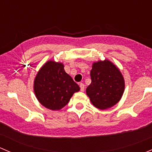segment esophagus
I'll use <instances>...</instances> for the list:
<instances>
[{"mask_svg":"<svg viewBox=\"0 0 152 152\" xmlns=\"http://www.w3.org/2000/svg\"><path fill=\"white\" fill-rule=\"evenodd\" d=\"M80 91H84V88H85V86L83 83H80Z\"/></svg>","mask_w":152,"mask_h":152,"instance_id":"34e87169","label":"esophagus"}]
</instances>
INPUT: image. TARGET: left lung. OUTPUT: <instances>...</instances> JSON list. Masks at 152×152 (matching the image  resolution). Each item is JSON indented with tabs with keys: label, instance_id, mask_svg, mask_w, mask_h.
I'll use <instances>...</instances> for the list:
<instances>
[{
	"label": "left lung",
	"instance_id": "obj_1",
	"mask_svg": "<svg viewBox=\"0 0 152 152\" xmlns=\"http://www.w3.org/2000/svg\"><path fill=\"white\" fill-rule=\"evenodd\" d=\"M91 83L86 94L92 104L104 110L115 105L122 96L124 80L119 69L110 61H98L91 70Z\"/></svg>",
	"mask_w": 152,
	"mask_h": 152
}]
</instances>
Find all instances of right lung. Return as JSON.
I'll return each instance as SVG.
<instances>
[{"instance_id":"right-lung-1","label":"right lung","mask_w":152,"mask_h":152,"mask_svg":"<svg viewBox=\"0 0 152 152\" xmlns=\"http://www.w3.org/2000/svg\"><path fill=\"white\" fill-rule=\"evenodd\" d=\"M64 65L53 61L47 62L34 80L36 96L43 106L52 110L66 105L80 87L64 69Z\"/></svg>"}]
</instances>
